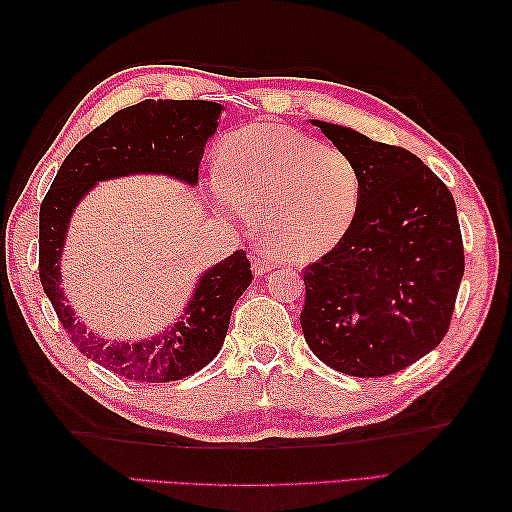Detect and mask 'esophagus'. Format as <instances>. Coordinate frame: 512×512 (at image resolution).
<instances>
[{
    "instance_id": "1",
    "label": "esophagus",
    "mask_w": 512,
    "mask_h": 512,
    "mask_svg": "<svg viewBox=\"0 0 512 512\" xmlns=\"http://www.w3.org/2000/svg\"><path fill=\"white\" fill-rule=\"evenodd\" d=\"M275 259L270 257V255H264V253H259L255 259H253V270H255V275H266L268 270H273L275 268Z\"/></svg>"
}]
</instances>
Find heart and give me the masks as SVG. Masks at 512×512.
I'll return each mask as SVG.
<instances>
[{
    "mask_svg": "<svg viewBox=\"0 0 512 512\" xmlns=\"http://www.w3.org/2000/svg\"><path fill=\"white\" fill-rule=\"evenodd\" d=\"M363 176L343 149L273 123H255L220 147L213 198L220 209L259 213V233L281 264L312 262L350 231Z\"/></svg>",
    "mask_w": 512,
    "mask_h": 512,
    "instance_id": "b5f03b06",
    "label": "heart"
}]
</instances>
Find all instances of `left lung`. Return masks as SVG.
I'll use <instances>...</instances> for the list:
<instances>
[{"label":"left lung","instance_id":"8db88e82","mask_svg":"<svg viewBox=\"0 0 512 512\" xmlns=\"http://www.w3.org/2000/svg\"><path fill=\"white\" fill-rule=\"evenodd\" d=\"M363 176L347 235L303 268V336L336 372L378 378L436 350L447 334L464 246L453 195L411 151L312 121Z\"/></svg>","mask_w":512,"mask_h":512}]
</instances>
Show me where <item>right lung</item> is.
Listing matches in <instances>:
<instances>
[{
	"instance_id": "right-lung-1",
	"label": "right lung",
	"mask_w": 512,
	"mask_h": 512,
	"mask_svg": "<svg viewBox=\"0 0 512 512\" xmlns=\"http://www.w3.org/2000/svg\"><path fill=\"white\" fill-rule=\"evenodd\" d=\"M220 103L147 99L107 118L63 160L39 209V279L72 343L114 374L169 383L209 365L222 350L235 301L253 281L244 250L209 268L180 321L140 343L105 341L74 317L61 290L59 259L74 206L96 182L132 173H165L198 182L204 145L217 129Z\"/></svg>"
}]
</instances>
